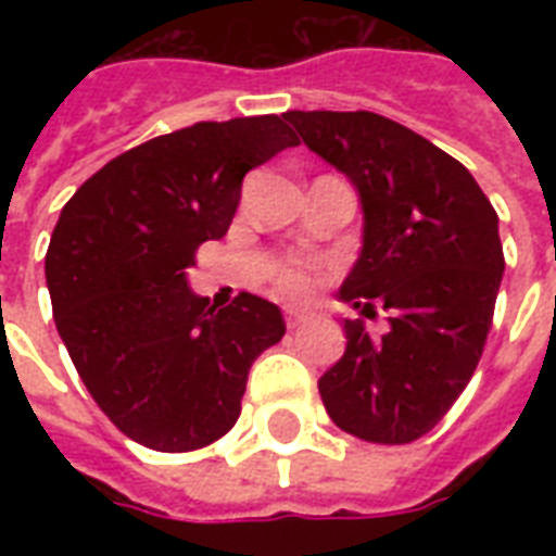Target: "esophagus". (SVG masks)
<instances>
[{
  "instance_id": "34e87169",
  "label": "esophagus",
  "mask_w": 556,
  "mask_h": 556,
  "mask_svg": "<svg viewBox=\"0 0 556 556\" xmlns=\"http://www.w3.org/2000/svg\"><path fill=\"white\" fill-rule=\"evenodd\" d=\"M305 320H308V314H305V312H296V308H288V312H286L288 329H296V326H303Z\"/></svg>"
}]
</instances>
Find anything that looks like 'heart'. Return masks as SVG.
I'll return each mask as SVG.
<instances>
[{"instance_id": "heart-1", "label": "heart", "mask_w": 556, "mask_h": 556, "mask_svg": "<svg viewBox=\"0 0 556 556\" xmlns=\"http://www.w3.org/2000/svg\"><path fill=\"white\" fill-rule=\"evenodd\" d=\"M274 286H277L279 294L291 296V300L308 296L314 288L312 265H305V262H286V265H279L277 274H274Z\"/></svg>"}]
</instances>
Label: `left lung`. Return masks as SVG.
I'll return each mask as SVG.
<instances>
[{"label": "left lung", "mask_w": 556, "mask_h": 556, "mask_svg": "<svg viewBox=\"0 0 556 556\" xmlns=\"http://www.w3.org/2000/svg\"><path fill=\"white\" fill-rule=\"evenodd\" d=\"M303 143L355 187L364 236L338 296L346 352L320 380L340 430L409 444L444 418L473 378L491 331L505 256L500 216L453 155L375 112H286ZM390 312L371 339L370 303Z\"/></svg>", "instance_id": "obj_1"}]
</instances>
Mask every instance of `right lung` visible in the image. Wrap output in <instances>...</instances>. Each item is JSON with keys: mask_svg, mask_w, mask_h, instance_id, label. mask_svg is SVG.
<instances>
[{"mask_svg": "<svg viewBox=\"0 0 556 556\" xmlns=\"http://www.w3.org/2000/svg\"><path fill=\"white\" fill-rule=\"evenodd\" d=\"M296 143L277 115L204 121L112 159L60 213L46 253L56 331L100 409L143 447L222 439L251 364L286 334L277 305L239 294L216 308L187 268L227 233L244 173Z\"/></svg>", "mask_w": 556, "mask_h": 556, "instance_id": "1", "label": "right lung"}]
</instances>
